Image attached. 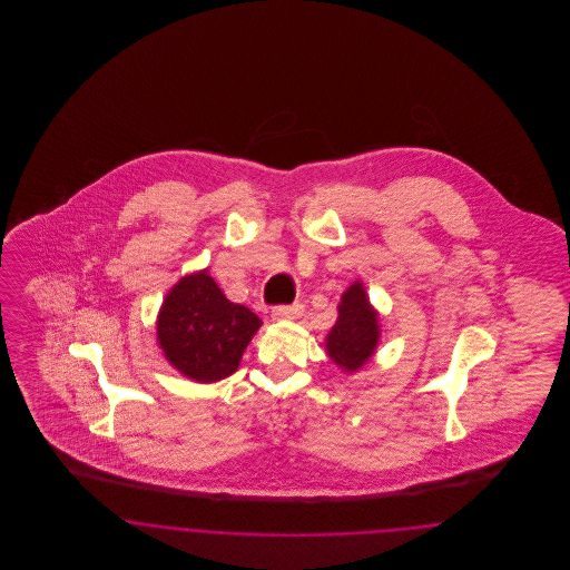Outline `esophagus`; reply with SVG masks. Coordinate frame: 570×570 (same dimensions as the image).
<instances>
[{
	"label": "esophagus",
	"instance_id": "obj_1",
	"mask_svg": "<svg viewBox=\"0 0 570 570\" xmlns=\"http://www.w3.org/2000/svg\"><path fill=\"white\" fill-rule=\"evenodd\" d=\"M303 312V305L301 303H293V305H277L273 307L272 318L273 321H295L301 316Z\"/></svg>",
	"mask_w": 570,
	"mask_h": 570
}]
</instances>
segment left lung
Wrapping results in <instances>:
<instances>
[{"label":"left lung","instance_id":"left-lung-1","mask_svg":"<svg viewBox=\"0 0 570 570\" xmlns=\"http://www.w3.org/2000/svg\"><path fill=\"white\" fill-rule=\"evenodd\" d=\"M379 340V314L367 298L365 286L354 282L337 305V321L326 335V354L337 367L353 374L370 361Z\"/></svg>","mask_w":570,"mask_h":570}]
</instances>
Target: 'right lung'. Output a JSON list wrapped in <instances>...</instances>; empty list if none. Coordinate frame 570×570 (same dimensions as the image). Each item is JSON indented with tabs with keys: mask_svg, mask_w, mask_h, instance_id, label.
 I'll list each match as a JSON object with an SVG mask.
<instances>
[{
	"mask_svg": "<svg viewBox=\"0 0 570 570\" xmlns=\"http://www.w3.org/2000/svg\"><path fill=\"white\" fill-rule=\"evenodd\" d=\"M263 325L245 305L224 297L209 272L181 277L158 314V344L186 379L217 382L237 372L252 335Z\"/></svg>",
	"mask_w": 570,
	"mask_h": 570,
	"instance_id": "right-lung-1",
	"label": "right lung"
}]
</instances>
